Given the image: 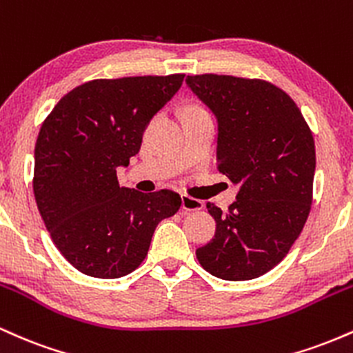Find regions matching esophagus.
<instances>
[{"mask_svg":"<svg viewBox=\"0 0 353 353\" xmlns=\"http://www.w3.org/2000/svg\"><path fill=\"white\" fill-rule=\"evenodd\" d=\"M204 208V202L199 199H194L190 196H182V209L188 210V212H192V210H201Z\"/></svg>","mask_w":353,"mask_h":353,"instance_id":"34e87169","label":"esophagus"}]
</instances>
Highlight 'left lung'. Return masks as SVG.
Returning <instances> with one entry per match:
<instances>
[{
	"instance_id": "left-lung-1",
	"label": "left lung",
	"mask_w": 353,
	"mask_h": 353,
	"mask_svg": "<svg viewBox=\"0 0 353 353\" xmlns=\"http://www.w3.org/2000/svg\"><path fill=\"white\" fill-rule=\"evenodd\" d=\"M217 119V169L239 185L228 212L208 204L216 236L197 261L224 281L261 277L285 257L310 212L314 137L289 94L262 79L188 76Z\"/></svg>"
}]
</instances>
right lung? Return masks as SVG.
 Wrapping results in <instances>:
<instances>
[{
	"label": "right lung",
	"mask_w": 353,
	"mask_h": 353,
	"mask_svg": "<svg viewBox=\"0 0 353 353\" xmlns=\"http://www.w3.org/2000/svg\"><path fill=\"white\" fill-rule=\"evenodd\" d=\"M184 74L94 79L68 92L34 148V197L52 242L79 272L117 279L139 267L157 224L181 208L163 189L119 188L116 169L139 152L152 116Z\"/></svg>",
	"instance_id": "right-lung-1"
}]
</instances>
